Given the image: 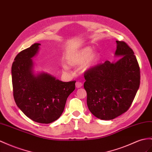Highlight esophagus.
Wrapping results in <instances>:
<instances>
[{
	"label": "esophagus",
	"instance_id": "esophagus-1",
	"mask_svg": "<svg viewBox=\"0 0 152 152\" xmlns=\"http://www.w3.org/2000/svg\"><path fill=\"white\" fill-rule=\"evenodd\" d=\"M82 85H83L82 83L79 82V81H76V87L77 88H80V87H82Z\"/></svg>",
	"mask_w": 152,
	"mask_h": 152
}]
</instances>
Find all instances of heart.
Listing matches in <instances>:
<instances>
[{"label": "heart", "mask_w": 152, "mask_h": 152, "mask_svg": "<svg viewBox=\"0 0 152 152\" xmlns=\"http://www.w3.org/2000/svg\"><path fill=\"white\" fill-rule=\"evenodd\" d=\"M99 60V54L97 52H93L91 47H85L77 51L70 54L66 58V62L71 67L79 65L81 72L85 73L94 68ZM62 69L64 72L69 71V66L62 65Z\"/></svg>", "instance_id": "heart-1"}]
</instances>
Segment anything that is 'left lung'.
<instances>
[{
	"label": "left lung",
	"mask_w": 152,
	"mask_h": 152,
	"mask_svg": "<svg viewBox=\"0 0 152 152\" xmlns=\"http://www.w3.org/2000/svg\"><path fill=\"white\" fill-rule=\"evenodd\" d=\"M115 56L85 74L89 110L97 118L111 120L126 112L140 85V69L134 53L125 42L116 41Z\"/></svg>",
	"instance_id": "1"
}]
</instances>
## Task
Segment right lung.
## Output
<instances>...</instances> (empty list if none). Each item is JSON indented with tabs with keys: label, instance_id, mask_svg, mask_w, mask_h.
<instances>
[{
	"label": "right lung",
	"instance_id": "right-lung-1",
	"mask_svg": "<svg viewBox=\"0 0 152 152\" xmlns=\"http://www.w3.org/2000/svg\"><path fill=\"white\" fill-rule=\"evenodd\" d=\"M40 44H34L15 57L11 67L13 97L17 107L37 123L49 124L60 118L75 81L63 82L44 72H34L32 60Z\"/></svg>",
	"mask_w": 152,
	"mask_h": 152
}]
</instances>
